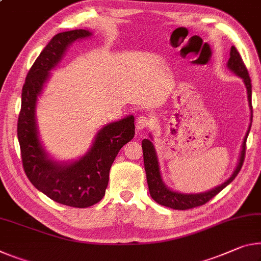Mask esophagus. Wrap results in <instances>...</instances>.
Returning <instances> with one entry per match:
<instances>
[{"label":"esophagus","mask_w":261,"mask_h":261,"mask_svg":"<svg viewBox=\"0 0 261 261\" xmlns=\"http://www.w3.org/2000/svg\"><path fill=\"white\" fill-rule=\"evenodd\" d=\"M150 126H151V121L146 117V116H139L137 121H136V129L138 131L147 129V127Z\"/></svg>","instance_id":"esophagus-1"}]
</instances>
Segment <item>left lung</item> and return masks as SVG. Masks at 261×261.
Returning a JSON list of instances; mask_svg holds the SVG:
<instances>
[{
    "label": "left lung",
    "instance_id": "obj_1",
    "mask_svg": "<svg viewBox=\"0 0 261 261\" xmlns=\"http://www.w3.org/2000/svg\"><path fill=\"white\" fill-rule=\"evenodd\" d=\"M227 67H229L231 71L234 72L238 76H241L244 80V84H245L246 90H247V98H249L250 108L252 109L251 79H250L249 72H247V68H246L245 64H244L241 55H239V52L237 51V48H236L234 46L231 47L230 59H229V61H227ZM250 129H251V124L249 126V130H247L245 138H244L242 152H241V158H239V163L237 165V167H236V171L233 172V174L230 176L229 180H226L224 184L218 186V187H216L213 190H209V192L200 193V194H181V193L172 192L171 189H168L166 186H165V184L163 182V179H161L155 148H154V146H153L151 140L144 139L142 142L143 154H144V166H145L148 190H150V195L152 196L153 200H154L156 203H159L161 205L168 206V208L176 209V210L192 209V208H195V206L203 205L206 203V202H209L214 196H216L217 194L221 192V190L224 189L226 186L229 185L236 176H237L239 171L242 169L244 159H245L246 139H247V136H249Z\"/></svg>",
    "mask_w": 261,
    "mask_h": 261
}]
</instances>
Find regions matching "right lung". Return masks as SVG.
I'll use <instances>...</instances> for the list:
<instances>
[{"instance_id":"obj_1","label":"right lung","mask_w":261,"mask_h":261,"mask_svg":"<svg viewBox=\"0 0 261 261\" xmlns=\"http://www.w3.org/2000/svg\"><path fill=\"white\" fill-rule=\"evenodd\" d=\"M90 35L79 29L61 32L48 41L23 85L17 122L20 156L28 179L51 200L74 208H87L102 200L116 155L135 136L134 116L110 123L98 131L92 150L80 160L66 165L48 159L40 145L35 117L37 96L68 45Z\"/></svg>"}]
</instances>
